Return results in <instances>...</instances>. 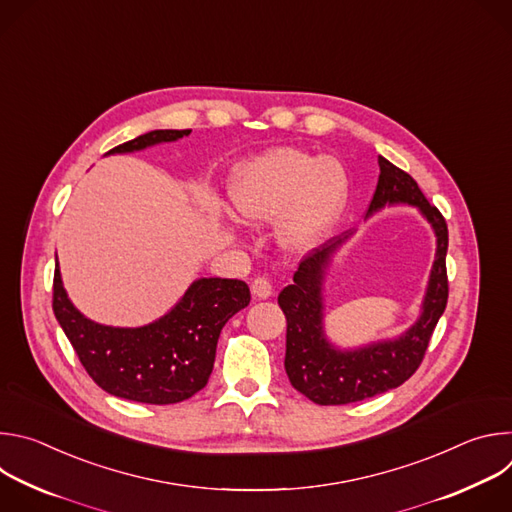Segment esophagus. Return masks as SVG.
<instances>
[{"label":"esophagus","mask_w":512,"mask_h":512,"mask_svg":"<svg viewBox=\"0 0 512 512\" xmlns=\"http://www.w3.org/2000/svg\"><path fill=\"white\" fill-rule=\"evenodd\" d=\"M251 291H253V296L257 300H267V298L273 296V287H271L267 277H255L251 281Z\"/></svg>","instance_id":"34e87169"}]
</instances>
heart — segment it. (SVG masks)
Wrapping results in <instances>:
<instances>
[{"instance_id":"b5f03b06","label":"heart","mask_w":512,"mask_h":512,"mask_svg":"<svg viewBox=\"0 0 512 512\" xmlns=\"http://www.w3.org/2000/svg\"><path fill=\"white\" fill-rule=\"evenodd\" d=\"M348 198L344 168L332 158L298 150H273L241 166L231 184V202L247 223H279V241L289 251L320 245L340 218Z\"/></svg>"}]
</instances>
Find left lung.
Wrapping results in <instances>:
<instances>
[{
	"instance_id": "8db88e82",
	"label": "left lung",
	"mask_w": 512,
	"mask_h": 512,
	"mask_svg": "<svg viewBox=\"0 0 512 512\" xmlns=\"http://www.w3.org/2000/svg\"><path fill=\"white\" fill-rule=\"evenodd\" d=\"M379 182L369 204L373 214L387 204H411L427 218L437 249L427 291L421 304V316L399 338L373 342L352 350L332 346L324 334V298L322 285L326 267L336 249L348 239L340 235L318 249H312L294 273V283L283 287L277 298L287 320L285 334V373L296 391L318 405H346L381 395L403 385L425 356L429 338L448 304V225L419 190L417 182L379 156Z\"/></svg>"
}]
</instances>
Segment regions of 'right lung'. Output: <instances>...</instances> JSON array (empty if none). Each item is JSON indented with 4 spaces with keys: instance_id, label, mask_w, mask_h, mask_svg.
Returning a JSON list of instances; mask_svg holds the SVG:
<instances>
[{
    "instance_id": "1",
    "label": "right lung",
    "mask_w": 512,
    "mask_h": 512,
    "mask_svg": "<svg viewBox=\"0 0 512 512\" xmlns=\"http://www.w3.org/2000/svg\"><path fill=\"white\" fill-rule=\"evenodd\" d=\"M190 129H156L107 154H127L176 141ZM52 310L89 377L107 393L150 405L190 399L206 387L223 326L251 302L241 279H196L160 320L139 328H113L85 318L68 300L54 269Z\"/></svg>"
}]
</instances>
